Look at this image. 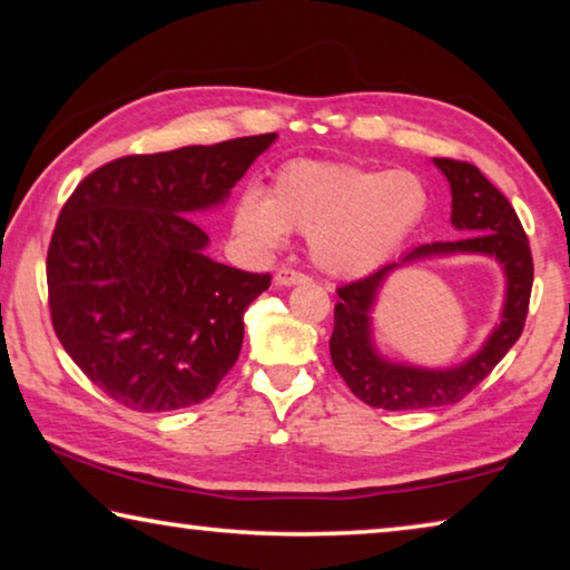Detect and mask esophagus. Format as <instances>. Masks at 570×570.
Listing matches in <instances>:
<instances>
[{
    "instance_id": "1",
    "label": "esophagus",
    "mask_w": 570,
    "mask_h": 570,
    "mask_svg": "<svg viewBox=\"0 0 570 570\" xmlns=\"http://www.w3.org/2000/svg\"><path fill=\"white\" fill-rule=\"evenodd\" d=\"M274 282L278 286H296V284H306L308 276L302 274V272H296V268H286L284 266V268H278V272H276Z\"/></svg>"
}]
</instances>
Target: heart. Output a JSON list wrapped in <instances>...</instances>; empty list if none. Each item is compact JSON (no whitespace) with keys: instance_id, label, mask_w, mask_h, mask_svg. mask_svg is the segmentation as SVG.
<instances>
[{"instance_id":"obj_1","label":"heart","mask_w":570,"mask_h":570,"mask_svg":"<svg viewBox=\"0 0 570 570\" xmlns=\"http://www.w3.org/2000/svg\"><path fill=\"white\" fill-rule=\"evenodd\" d=\"M428 188L410 170L294 160L272 188H248L234 228L262 250L284 246L288 230L308 236L314 264L332 276H364L397 254L428 210Z\"/></svg>"}]
</instances>
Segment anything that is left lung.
I'll list each match as a JSON object with an SVG mask.
<instances>
[{"mask_svg": "<svg viewBox=\"0 0 570 570\" xmlns=\"http://www.w3.org/2000/svg\"><path fill=\"white\" fill-rule=\"evenodd\" d=\"M450 183V224L460 230L458 240L424 244L404 254L397 264L382 266L362 282L336 288L334 332L330 352L356 397L380 410H428L455 404L495 370L510 346L523 332L530 288H533V256L515 208L482 173L462 160L432 158ZM448 255H488L501 266L507 278L501 320L478 353L452 367H420L394 363L373 342L371 314L381 286L397 267Z\"/></svg>", "mask_w": 570, "mask_h": 570, "instance_id": "obj_1", "label": "left lung"}]
</instances>
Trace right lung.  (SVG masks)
<instances>
[{
  "label": "right lung",
  "mask_w": 570,
  "mask_h": 570,
  "mask_svg": "<svg viewBox=\"0 0 570 570\" xmlns=\"http://www.w3.org/2000/svg\"><path fill=\"white\" fill-rule=\"evenodd\" d=\"M276 132L128 156L90 173L47 250L57 340L138 412L204 402L236 364L244 312L272 286L206 256L196 214L220 208Z\"/></svg>",
  "instance_id": "add662e5"
}]
</instances>
